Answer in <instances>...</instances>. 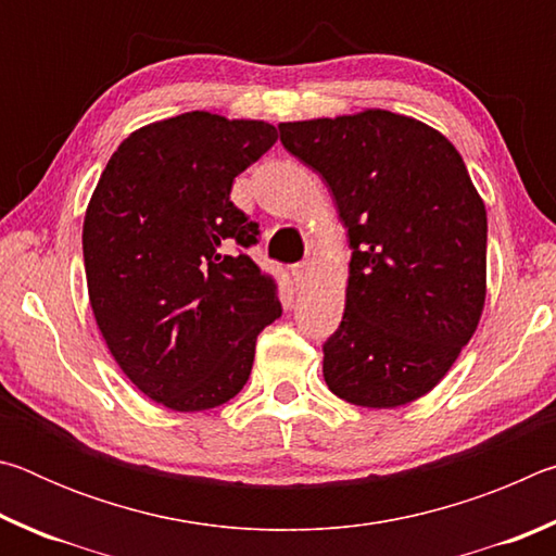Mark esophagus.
<instances>
[{"instance_id":"obj_1","label":"esophagus","mask_w":556,"mask_h":556,"mask_svg":"<svg viewBox=\"0 0 556 556\" xmlns=\"http://www.w3.org/2000/svg\"><path fill=\"white\" fill-rule=\"evenodd\" d=\"M314 265L312 262H299V265H291V279H294L296 287H306L312 281Z\"/></svg>"}]
</instances>
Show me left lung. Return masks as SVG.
Segmentation results:
<instances>
[{
    "label": "left lung",
    "mask_w": 556,
    "mask_h": 556,
    "mask_svg": "<svg viewBox=\"0 0 556 556\" xmlns=\"http://www.w3.org/2000/svg\"><path fill=\"white\" fill-rule=\"evenodd\" d=\"M351 240L345 314L324 343L328 390L390 409L434 390L485 304V205L456 147L388 110L281 122Z\"/></svg>",
    "instance_id": "left-lung-1"
}]
</instances>
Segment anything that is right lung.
Instances as JSON below:
<instances>
[{"instance_id": "right-lung-1", "label": "right lung", "mask_w": 556, "mask_h": 556, "mask_svg": "<svg viewBox=\"0 0 556 556\" xmlns=\"http://www.w3.org/2000/svg\"><path fill=\"white\" fill-rule=\"evenodd\" d=\"M275 142L267 122L184 112L131 131L88 203L100 333L137 390L174 412L232 400L281 316L275 279L244 255L260 225L230 201L235 176Z\"/></svg>"}]
</instances>
